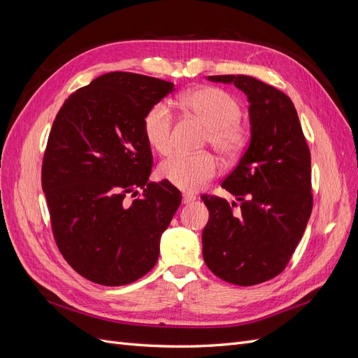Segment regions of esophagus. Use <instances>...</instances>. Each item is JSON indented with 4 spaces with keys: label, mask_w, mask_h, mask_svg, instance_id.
I'll return each instance as SVG.
<instances>
[{
    "label": "esophagus",
    "mask_w": 358,
    "mask_h": 358,
    "mask_svg": "<svg viewBox=\"0 0 358 358\" xmlns=\"http://www.w3.org/2000/svg\"><path fill=\"white\" fill-rule=\"evenodd\" d=\"M197 197L196 196H192V194H183V197H182V203L183 204H188V203H191V201H194L196 200Z\"/></svg>",
    "instance_id": "obj_1"
}]
</instances>
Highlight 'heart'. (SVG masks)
Instances as JSON below:
<instances>
[{"label": "heart", "instance_id": "obj_1", "mask_svg": "<svg viewBox=\"0 0 358 358\" xmlns=\"http://www.w3.org/2000/svg\"><path fill=\"white\" fill-rule=\"evenodd\" d=\"M182 106L208 125L203 145L212 146L225 161L242 155L251 140V127L241 117L242 106L230 92L213 86L194 90L180 99ZM143 136L159 155L173 149V115L167 103L150 106L143 116ZM218 173V162L209 152L176 154L161 162L158 176L182 191H197Z\"/></svg>", "mask_w": 358, "mask_h": 358}]
</instances>
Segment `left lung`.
<instances>
[{
  "mask_svg": "<svg viewBox=\"0 0 358 358\" xmlns=\"http://www.w3.org/2000/svg\"><path fill=\"white\" fill-rule=\"evenodd\" d=\"M234 83L249 100L251 143L221 187L241 201L203 194L209 221L203 258L225 282L251 287L278 276L294 254L312 212L310 150L296 107L282 91L251 76H209Z\"/></svg>",
  "mask_w": 358,
  "mask_h": 358,
  "instance_id": "left-lung-1",
  "label": "left lung"
}]
</instances>
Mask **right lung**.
<instances>
[{
	"instance_id": "obj_1",
	"label": "right lung",
	"mask_w": 358,
	"mask_h": 358,
	"mask_svg": "<svg viewBox=\"0 0 358 358\" xmlns=\"http://www.w3.org/2000/svg\"><path fill=\"white\" fill-rule=\"evenodd\" d=\"M173 83L113 71L64 101L41 166L52 233L66 262L91 282L131 284L152 268L182 196L148 182L152 152L143 116Z\"/></svg>"
}]
</instances>
